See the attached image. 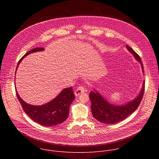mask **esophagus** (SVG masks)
Instances as JSON below:
<instances>
[{
	"label": "esophagus",
	"mask_w": 159,
	"mask_h": 159,
	"mask_svg": "<svg viewBox=\"0 0 159 159\" xmlns=\"http://www.w3.org/2000/svg\"><path fill=\"white\" fill-rule=\"evenodd\" d=\"M84 92H85V89L83 86H80L78 88H77L75 92V94L76 96H78L80 95L81 93H84Z\"/></svg>",
	"instance_id": "34e87169"
}]
</instances>
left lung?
Masks as SVG:
<instances>
[{
	"mask_svg": "<svg viewBox=\"0 0 159 159\" xmlns=\"http://www.w3.org/2000/svg\"><path fill=\"white\" fill-rule=\"evenodd\" d=\"M126 48L141 64L142 71L144 73L143 66L140 57L130 46L126 45ZM144 84L145 81H144L141 90L134 100L122 105H115L109 103L95 90V92H91L89 98L91 102L92 114L93 117L99 122L108 124H116L125 119L133 113L139 105L144 94Z\"/></svg>",
	"mask_w": 159,
	"mask_h": 159,
	"instance_id": "left-lung-1",
	"label": "left lung"
}]
</instances>
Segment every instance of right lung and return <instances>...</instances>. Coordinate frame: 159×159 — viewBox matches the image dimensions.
Returning <instances> with one entry per match:
<instances>
[{
  "mask_svg": "<svg viewBox=\"0 0 159 159\" xmlns=\"http://www.w3.org/2000/svg\"><path fill=\"white\" fill-rule=\"evenodd\" d=\"M44 49V48H35L28 51L19 61L16 72L19 64L25 56L32 52L42 51ZM16 92L24 112L34 122L45 127L56 125L65 121L68 117L70 106L75 100L72 87L63 89L52 100L40 106L32 105L25 103L20 97L16 89Z\"/></svg>",
  "mask_w": 159,
  "mask_h": 159,
  "instance_id": "obj_1",
  "label": "right lung"
}]
</instances>
